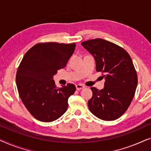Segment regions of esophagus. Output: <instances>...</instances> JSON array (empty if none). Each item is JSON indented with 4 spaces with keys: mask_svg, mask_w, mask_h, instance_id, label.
<instances>
[{
    "mask_svg": "<svg viewBox=\"0 0 151 151\" xmlns=\"http://www.w3.org/2000/svg\"><path fill=\"white\" fill-rule=\"evenodd\" d=\"M76 89H77V90H81L83 88L85 87V86H84V85H82V84H76Z\"/></svg>",
    "mask_w": 151,
    "mask_h": 151,
    "instance_id": "obj_1",
    "label": "esophagus"
}]
</instances>
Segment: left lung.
I'll return each mask as SVG.
<instances>
[{"label": "left lung", "instance_id": "obj_1", "mask_svg": "<svg viewBox=\"0 0 151 151\" xmlns=\"http://www.w3.org/2000/svg\"><path fill=\"white\" fill-rule=\"evenodd\" d=\"M81 45L96 61V69L104 73V87H91L92 98L88 101L91 112L102 120H114L129 108L137 85V73L129 53L114 43L101 38Z\"/></svg>", "mask_w": 151, "mask_h": 151}]
</instances>
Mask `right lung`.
<instances>
[{
	"label": "right lung",
	"instance_id": "1",
	"mask_svg": "<svg viewBox=\"0 0 151 151\" xmlns=\"http://www.w3.org/2000/svg\"><path fill=\"white\" fill-rule=\"evenodd\" d=\"M76 43H39L24 54L16 73V86L27 109L38 120L50 122L68 108V99L76 91L73 84L56 88L53 80L66 67Z\"/></svg>",
	"mask_w": 151,
	"mask_h": 151
}]
</instances>
